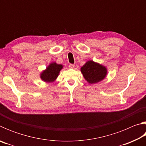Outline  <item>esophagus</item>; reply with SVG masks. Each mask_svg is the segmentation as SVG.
I'll return each instance as SVG.
<instances>
[{
	"label": "esophagus",
	"instance_id": "1",
	"mask_svg": "<svg viewBox=\"0 0 146 146\" xmlns=\"http://www.w3.org/2000/svg\"><path fill=\"white\" fill-rule=\"evenodd\" d=\"M69 68L73 69V68H75V65H74V64H70V65H69Z\"/></svg>",
	"mask_w": 146,
	"mask_h": 146
}]
</instances>
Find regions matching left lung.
<instances>
[{
	"instance_id": "left-lung-1",
	"label": "left lung",
	"mask_w": 146,
	"mask_h": 146,
	"mask_svg": "<svg viewBox=\"0 0 146 146\" xmlns=\"http://www.w3.org/2000/svg\"><path fill=\"white\" fill-rule=\"evenodd\" d=\"M81 72L89 83L93 84L103 80L107 74V70L103 66L90 60L81 68Z\"/></svg>"
}]
</instances>
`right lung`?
<instances>
[{
	"label": "right lung",
	"mask_w": 146,
	"mask_h": 146,
	"mask_svg": "<svg viewBox=\"0 0 146 146\" xmlns=\"http://www.w3.org/2000/svg\"><path fill=\"white\" fill-rule=\"evenodd\" d=\"M62 68V65L55 62L51 64L45 71L41 74V78L46 82H53L58 75V73Z\"/></svg>",
	"instance_id": "1"
}]
</instances>
